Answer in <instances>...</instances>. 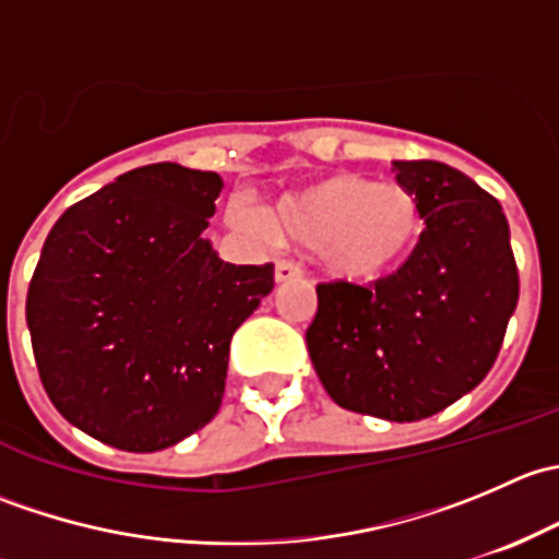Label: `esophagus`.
<instances>
[{
	"label": "esophagus",
	"instance_id": "esophagus-1",
	"mask_svg": "<svg viewBox=\"0 0 559 559\" xmlns=\"http://www.w3.org/2000/svg\"><path fill=\"white\" fill-rule=\"evenodd\" d=\"M300 275V267H297L295 262H289V259H278L275 262V284H284V281H292Z\"/></svg>",
	"mask_w": 559,
	"mask_h": 559
}]
</instances>
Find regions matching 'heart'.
<instances>
[{
	"mask_svg": "<svg viewBox=\"0 0 559 559\" xmlns=\"http://www.w3.org/2000/svg\"><path fill=\"white\" fill-rule=\"evenodd\" d=\"M243 233L275 235L286 243L319 248L321 264L343 281L370 284L408 262L425 233L421 205L400 183H376L359 173H335L286 191L267 216L243 202L227 211Z\"/></svg>",
	"mask_w": 559,
	"mask_h": 559,
	"instance_id": "heart-1",
	"label": "heart"
}]
</instances>
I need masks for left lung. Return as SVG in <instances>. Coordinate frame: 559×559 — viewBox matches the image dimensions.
I'll use <instances>...</instances> for the list:
<instances>
[{"mask_svg":"<svg viewBox=\"0 0 559 559\" xmlns=\"http://www.w3.org/2000/svg\"><path fill=\"white\" fill-rule=\"evenodd\" d=\"M425 233L408 262L373 286L319 284L308 354L341 408L419 421L476 389L520 300L506 213L441 162H394Z\"/></svg>","mask_w":559,"mask_h":559,"instance_id":"left-lung-1","label":"left lung"}]
</instances>
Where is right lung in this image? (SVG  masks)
Returning <instances> with one entry per match:
<instances>
[{
	"label": "right lung",
	"mask_w": 559,
	"mask_h": 559,
	"mask_svg": "<svg viewBox=\"0 0 559 559\" xmlns=\"http://www.w3.org/2000/svg\"><path fill=\"white\" fill-rule=\"evenodd\" d=\"M224 180L159 162L118 175L45 238L26 324L45 392L86 436L159 452L218 414L235 330L273 264H229L202 238Z\"/></svg>",
	"instance_id": "obj_1"
}]
</instances>
